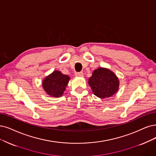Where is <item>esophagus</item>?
<instances>
[{
	"label": "esophagus",
	"instance_id": "obj_1",
	"mask_svg": "<svg viewBox=\"0 0 156 156\" xmlns=\"http://www.w3.org/2000/svg\"><path fill=\"white\" fill-rule=\"evenodd\" d=\"M75 76L82 77V76H83V73L82 72H77V73H75Z\"/></svg>",
	"mask_w": 156,
	"mask_h": 156
}]
</instances>
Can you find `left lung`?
<instances>
[{
	"label": "left lung",
	"mask_w": 156,
	"mask_h": 156,
	"mask_svg": "<svg viewBox=\"0 0 156 156\" xmlns=\"http://www.w3.org/2000/svg\"><path fill=\"white\" fill-rule=\"evenodd\" d=\"M89 84L94 95L105 98L111 97L118 91L119 80L111 71L100 67L93 71L89 79Z\"/></svg>",
	"instance_id": "left-lung-1"
}]
</instances>
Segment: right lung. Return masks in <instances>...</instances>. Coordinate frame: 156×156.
<instances>
[{
    "label": "right lung",
    "mask_w": 156,
    "mask_h": 156,
    "mask_svg": "<svg viewBox=\"0 0 156 156\" xmlns=\"http://www.w3.org/2000/svg\"><path fill=\"white\" fill-rule=\"evenodd\" d=\"M69 79L70 78L67 75L55 71L43 80V88L48 95L55 98L60 97L66 90Z\"/></svg>",
    "instance_id": "1"
}]
</instances>
